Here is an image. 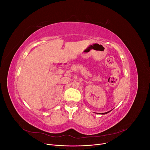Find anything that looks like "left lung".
Listing matches in <instances>:
<instances>
[{"label": "left lung", "instance_id": "left-lung-1", "mask_svg": "<svg viewBox=\"0 0 150 150\" xmlns=\"http://www.w3.org/2000/svg\"><path fill=\"white\" fill-rule=\"evenodd\" d=\"M109 112H110V111H109ZM104 112V113H102V114H103V115H105V114H107V113H108V112Z\"/></svg>", "mask_w": 150, "mask_h": 150}]
</instances>
